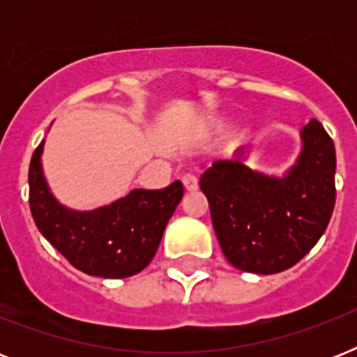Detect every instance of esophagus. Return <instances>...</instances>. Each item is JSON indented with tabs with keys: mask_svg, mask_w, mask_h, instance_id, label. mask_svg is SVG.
<instances>
[{
	"mask_svg": "<svg viewBox=\"0 0 357 357\" xmlns=\"http://www.w3.org/2000/svg\"><path fill=\"white\" fill-rule=\"evenodd\" d=\"M181 181H183L185 190H189V192H195V190L198 189V179H196V176H192V174H185L183 178H181Z\"/></svg>",
	"mask_w": 357,
	"mask_h": 357,
	"instance_id": "obj_1",
	"label": "esophagus"
}]
</instances>
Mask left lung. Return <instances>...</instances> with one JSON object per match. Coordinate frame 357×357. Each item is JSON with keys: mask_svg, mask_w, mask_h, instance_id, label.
I'll return each mask as SVG.
<instances>
[{"mask_svg": "<svg viewBox=\"0 0 357 357\" xmlns=\"http://www.w3.org/2000/svg\"><path fill=\"white\" fill-rule=\"evenodd\" d=\"M300 140L296 161L282 176L250 168V146L202 174L220 248L238 271H287L326 231L335 206V146L315 119Z\"/></svg>", "mask_w": 357, "mask_h": 357, "instance_id": "1", "label": "left lung"}]
</instances>
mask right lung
<instances>
[{"label":"right lung","mask_w":357,"mask_h":357,"mask_svg":"<svg viewBox=\"0 0 357 357\" xmlns=\"http://www.w3.org/2000/svg\"><path fill=\"white\" fill-rule=\"evenodd\" d=\"M44 140L31 157L29 206L36 228L77 271L98 278H129L150 265L168 220L183 198L174 181L161 190H129L123 198L77 211L55 198L42 168Z\"/></svg>","instance_id":"right-lung-1"}]
</instances>
